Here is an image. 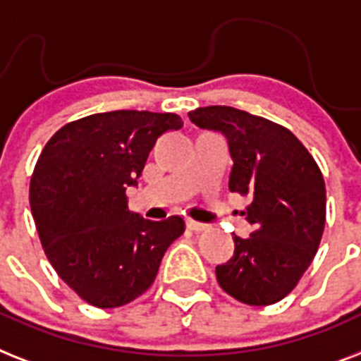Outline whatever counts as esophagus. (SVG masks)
<instances>
[{"label": "esophagus", "mask_w": 361, "mask_h": 361, "mask_svg": "<svg viewBox=\"0 0 361 361\" xmlns=\"http://www.w3.org/2000/svg\"><path fill=\"white\" fill-rule=\"evenodd\" d=\"M186 227L193 232H202V231H207L208 225H204V223H199V221H193V219H188Z\"/></svg>", "instance_id": "esophagus-1"}]
</instances>
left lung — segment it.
Returning <instances> with one entry per match:
<instances>
[{"label": "left lung", "instance_id": "obj_1", "mask_svg": "<svg viewBox=\"0 0 361 361\" xmlns=\"http://www.w3.org/2000/svg\"><path fill=\"white\" fill-rule=\"evenodd\" d=\"M188 116L227 138L234 162L228 190L251 197L243 212L251 236H234V255L216 267L217 282L243 305H275L297 286L319 249L326 219L319 166L291 130L266 118L221 105Z\"/></svg>", "mask_w": 361, "mask_h": 361}]
</instances>
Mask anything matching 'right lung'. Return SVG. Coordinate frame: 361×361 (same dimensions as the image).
Instances as JSON below:
<instances>
[{"mask_svg":"<svg viewBox=\"0 0 361 361\" xmlns=\"http://www.w3.org/2000/svg\"><path fill=\"white\" fill-rule=\"evenodd\" d=\"M180 116L112 110L66 123L42 149L29 188L38 236L53 269L95 308H118L149 290L183 217L149 221L127 208L159 136Z\"/></svg>","mask_w":361,"mask_h":361,"instance_id":"obj_1","label":"right lung"}]
</instances>
